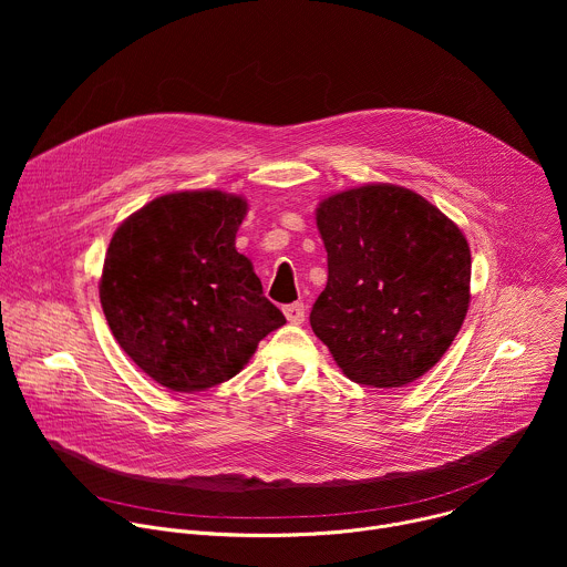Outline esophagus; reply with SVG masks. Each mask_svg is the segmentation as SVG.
<instances>
[{
	"label": "esophagus",
	"mask_w": 567,
	"mask_h": 567,
	"mask_svg": "<svg viewBox=\"0 0 567 567\" xmlns=\"http://www.w3.org/2000/svg\"><path fill=\"white\" fill-rule=\"evenodd\" d=\"M287 320L291 322V326H300V322L305 320V305L302 302H291V305H285L282 307Z\"/></svg>",
	"instance_id": "1"
}]
</instances>
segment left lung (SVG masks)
I'll list each match as a JSON object with an SVG mask.
<instances>
[{"label": "left lung", "mask_w": 567, "mask_h": 567, "mask_svg": "<svg viewBox=\"0 0 567 567\" xmlns=\"http://www.w3.org/2000/svg\"><path fill=\"white\" fill-rule=\"evenodd\" d=\"M316 226L328 285L309 313L313 334L361 385L401 388L426 374L468 309L462 230L422 195L392 184L322 199Z\"/></svg>", "instance_id": "1"}]
</instances>
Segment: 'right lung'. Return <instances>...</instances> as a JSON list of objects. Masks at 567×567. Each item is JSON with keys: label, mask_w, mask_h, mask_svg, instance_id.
I'll return each instance as SVG.
<instances>
[{"label": "right lung", "mask_w": 567, "mask_h": 567, "mask_svg": "<svg viewBox=\"0 0 567 567\" xmlns=\"http://www.w3.org/2000/svg\"><path fill=\"white\" fill-rule=\"evenodd\" d=\"M247 202L221 190L156 197L114 233L101 278L107 326L156 383L199 392L228 381L285 326L235 233Z\"/></svg>", "instance_id": "add662e5"}]
</instances>
